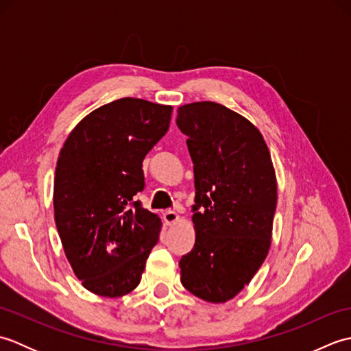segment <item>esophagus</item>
Returning <instances> with one entry per match:
<instances>
[{
	"label": "esophagus",
	"mask_w": 351,
	"mask_h": 351,
	"mask_svg": "<svg viewBox=\"0 0 351 351\" xmlns=\"http://www.w3.org/2000/svg\"><path fill=\"white\" fill-rule=\"evenodd\" d=\"M162 219L166 221V225H173V223H176L178 219H180V215H178L175 211H166L162 214Z\"/></svg>",
	"instance_id": "esophagus-1"
}]
</instances>
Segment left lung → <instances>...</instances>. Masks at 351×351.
Listing matches in <instances>:
<instances>
[{
	"instance_id": "left-lung-1",
	"label": "left lung",
	"mask_w": 351,
	"mask_h": 351,
	"mask_svg": "<svg viewBox=\"0 0 351 351\" xmlns=\"http://www.w3.org/2000/svg\"><path fill=\"white\" fill-rule=\"evenodd\" d=\"M195 166L193 223L196 243L180 261L191 294L225 303L263 265L271 244L278 184L263 134L247 119L217 102L178 108Z\"/></svg>"
}]
</instances>
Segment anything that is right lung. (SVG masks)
<instances>
[{
  "instance_id": "right-lung-1",
  "label": "right lung",
  "mask_w": 351,
  "mask_h": 351,
  "mask_svg": "<svg viewBox=\"0 0 351 351\" xmlns=\"http://www.w3.org/2000/svg\"><path fill=\"white\" fill-rule=\"evenodd\" d=\"M170 106L122 98L87 114L58 155L54 219L66 258L83 287L104 297L136 288L158 243L161 220L136 195L141 164L167 132Z\"/></svg>"
}]
</instances>
